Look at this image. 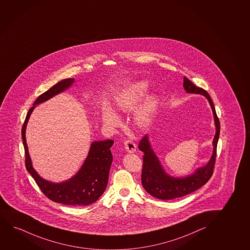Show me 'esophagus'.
Here are the masks:
<instances>
[{
	"mask_svg": "<svg viewBox=\"0 0 250 250\" xmlns=\"http://www.w3.org/2000/svg\"><path fill=\"white\" fill-rule=\"evenodd\" d=\"M124 147L126 149V151L128 153H133V152L136 150V145L135 143L133 142V140H130L127 139L124 143Z\"/></svg>",
	"mask_w": 250,
	"mask_h": 250,
	"instance_id": "34e87169",
	"label": "esophagus"
}]
</instances>
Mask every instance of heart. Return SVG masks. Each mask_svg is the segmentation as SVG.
<instances>
[{"label":"heart","instance_id":"heart-1","mask_svg":"<svg viewBox=\"0 0 250 250\" xmlns=\"http://www.w3.org/2000/svg\"><path fill=\"white\" fill-rule=\"evenodd\" d=\"M148 89V83L139 81L127 87L116 100L117 107L121 111H128L135 107L142 101ZM157 109V99L149 96L139 106L134 113V121L140 127H146L151 124ZM102 120L107 126H115L119 124L117 114L111 108L104 107L102 112Z\"/></svg>","mask_w":250,"mask_h":250}]
</instances>
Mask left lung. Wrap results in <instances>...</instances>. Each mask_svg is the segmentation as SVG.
Returning <instances> with one entry per match:
<instances>
[{"mask_svg":"<svg viewBox=\"0 0 250 250\" xmlns=\"http://www.w3.org/2000/svg\"><path fill=\"white\" fill-rule=\"evenodd\" d=\"M184 88L187 93L204 95L211 106L215 126V135L213 140V154L206 166L198 168L189 176L184 177H171L165 171L155 152L151 149L148 136L146 135L143 137L139 144V149L145 154L143 156L141 175L142 185L150 195L163 200L184 197L199 189L209 180L215 167L216 148L220 135V121L215 112L213 101L208 92L194 85L186 77L184 78Z\"/></svg>","mask_w":250,"mask_h":250,"instance_id":"obj_1","label":"left lung"}]
</instances>
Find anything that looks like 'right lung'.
Wrapping results in <instances>:
<instances>
[{"mask_svg":"<svg viewBox=\"0 0 250 250\" xmlns=\"http://www.w3.org/2000/svg\"><path fill=\"white\" fill-rule=\"evenodd\" d=\"M73 82V79H63L36 99L34 106L29 109L22 125V144L25 151L26 169L31 174L35 183L48 199L67 206H88L95 202L103 194L107 186L109 171L112 163L110 148L113 145V140L108 139L92 143L88 156L78 173L69 180L60 184H54L39 176L32 167L31 159L26 143V126L35 105L68 89Z\"/></svg>","mask_w":250,"mask_h":250,"instance_id":"right-lung-1","label":"right lung"}]
</instances>
